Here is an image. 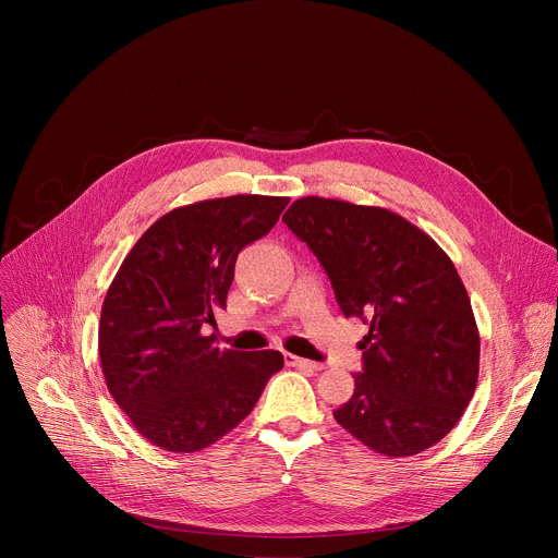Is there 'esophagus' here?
I'll use <instances>...</instances> for the list:
<instances>
[{
  "label": "esophagus",
  "instance_id": "esophagus-1",
  "mask_svg": "<svg viewBox=\"0 0 558 558\" xmlns=\"http://www.w3.org/2000/svg\"><path fill=\"white\" fill-rule=\"evenodd\" d=\"M287 362L295 368H302V371H323V364L317 362H311V360H304V357H298V355H287Z\"/></svg>",
  "mask_w": 558,
  "mask_h": 558
}]
</instances>
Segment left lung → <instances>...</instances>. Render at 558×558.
Returning a JSON list of instances; mask_svg holds the SVG:
<instances>
[{
	"label": "left lung",
	"instance_id": "obj_1",
	"mask_svg": "<svg viewBox=\"0 0 558 558\" xmlns=\"http://www.w3.org/2000/svg\"><path fill=\"white\" fill-rule=\"evenodd\" d=\"M282 220L329 274L342 313L368 325L364 371L336 422L386 457L435 446L480 377V329L448 254L384 207L304 196Z\"/></svg>",
	"mask_w": 558,
	"mask_h": 558
}]
</instances>
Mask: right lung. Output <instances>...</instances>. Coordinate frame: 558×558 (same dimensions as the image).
<instances>
[{"label":"right lung","mask_w":558,"mask_h":558,"mask_svg":"<svg viewBox=\"0 0 558 558\" xmlns=\"http://www.w3.org/2000/svg\"><path fill=\"white\" fill-rule=\"evenodd\" d=\"M287 203L238 194L177 207L121 263L101 306L99 357L114 402L149 444L170 452L216 444L284 366L278 351H220L201 329L227 306L238 254Z\"/></svg>","instance_id":"1"}]
</instances>
